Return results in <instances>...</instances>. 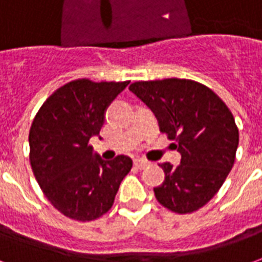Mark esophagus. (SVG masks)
I'll return each instance as SVG.
<instances>
[{"label":"esophagus","instance_id":"1","mask_svg":"<svg viewBox=\"0 0 262 262\" xmlns=\"http://www.w3.org/2000/svg\"><path fill=\"white\" fill-rule=\"evenodd\" d=\"M149 165L148 161H145V159H135V166L137 169H144Z\"/></svg>","mask_w":262,"mask_h":262}]
</instances>
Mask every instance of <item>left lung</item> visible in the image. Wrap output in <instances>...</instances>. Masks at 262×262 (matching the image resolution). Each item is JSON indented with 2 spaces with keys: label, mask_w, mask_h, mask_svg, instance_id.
Returning <instances> with one entry per match:
<instances>
[{
  "label": "left lung",
  "mask_w": 262,
  "mask_h": 262,
  "mask_svg": "<svg viewBox=\"0 0 262 262\" xmlns=\"http://www.w3.org/2000/svg\"><path fill=\"white\" fill-rule=\"evenodd\" d=\"M129 89L151 108L159 130L181 154L180 166L159 163L165 180L154 188L157 201L177 214L199 210L219 192L235 162L239 130L232 113L210 88L192 79L139 81Z\"/></svg>",
  "instance_id": "8db88e82"
}]
</instances>
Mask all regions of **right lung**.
Wrapping results in <instances>:
<instances>
[{
  "instance_id": "right-lung-1",
  "label": "right lung",
  "mask_w": 262,
  "mask_h": 262,
  "mask_svg": "<svg viewBox=\"0 0 262 262\" xmlns=\"http://www.w3.org/2000/svg\"><path fill=\"white\" fill-rule=\"evenodd\" d=\"M129 81L74 79L38 110L29 133L30 165L48 201L69 219L92 221L113 207L132 159L93 158L89 140L100 133L104 111Z\"/></svg>"
}]
</instances>
